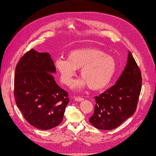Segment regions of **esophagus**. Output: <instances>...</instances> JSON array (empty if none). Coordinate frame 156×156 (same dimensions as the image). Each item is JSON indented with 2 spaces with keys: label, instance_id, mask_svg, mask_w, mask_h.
<instances>
[{
  "label": "esophagus",
  "instance_id": "obj_1",
  "mask_svg": "<svg viewBox=\"0 0 156 156\" xmlns=\"http://www.w3.org/2000/svg\"><path fill=\"white\" fill-rule=\"evenodd\" d=\"M84 99L83 98H80V97H75L74 98V100H75L76 101H83Z\"/></svg>",
  "mask_w": 156,
  "mask_h": 156
}]
</instances>
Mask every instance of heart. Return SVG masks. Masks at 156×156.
<instances>
[{
  "label": "heart",
  "instance_id": "b5f03b06",
  "mask_svg": "<svg viewBox=\"0 0 156 156\" xmlns=\"http://www.w3.org/2000/svg\"><path fill=\"white\" fill-rule=\"evenodd\" d=\"M54 67L61 82L67 86L73 82L76 69H80L82 78L78 80L74 87L81 89L88 85L90 89L98 90L110 83L115 73L117 63L103 50L87 47L71 50L67 53L66 59H56Z\"/></svg>",
  "mask_w": 156,
  "mask_h": 156
}]
</instances>
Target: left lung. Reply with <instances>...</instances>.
<instances>
[{
	"instance_id": "1",
	"label": "left lung",
	"mask_w": 156,
	"mask_h": 156,
	"mask_svg": "<svg viewBox=\"0 0 156 156\" xmlns=\"http://www.w3.org/2000/svg\"><path fill=\"white\" fill-rule=\"evenodd\" d=\"M141 74L131 52L116 83L95 96L96 105L89 122L95 127L108 131L115 129L136 111L141 89Z\"/></svg>"
}]
</instances>
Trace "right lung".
Returning <instances> with one entry per match:
<instances>
[{"instance_id": "obj_1", "label": "right lung", "mask_w": 156, "mask_h": 156, "mask_svg": "<svg viewBox=\"0 0 156 156\" xmlns=\"http://www.w3.org/2000/svg\"><path fill=\"white\" fill-rule=\"evenodd\" d=\"M56 70L48 53L31 49L20 59L15 69V102L23 117L35 127L48 130L62 122L69 102L68 93L52 75Z\"/></svg>"}]
</instances>
